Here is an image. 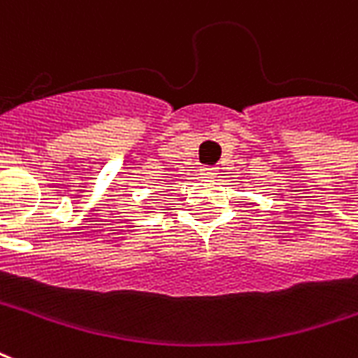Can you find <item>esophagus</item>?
Masks as SVG:
<instances>
[{
	"instance_id": "34e87169",
	"label": "esophagus",
	"mask_w": 358,
	"mask_h": 358,
	"mask_svg": "<svg viewBox=\"0 0 358 358\" xmlns=\"http://www.w3.org/2000/svg\"><path fill=\"white\" fill-rule=\"evenodd\" d=\"M201 174H203L205 178H214V176L218 174V169H216V166H203V169H201Z\"/></svg>"
}]
</instances>
